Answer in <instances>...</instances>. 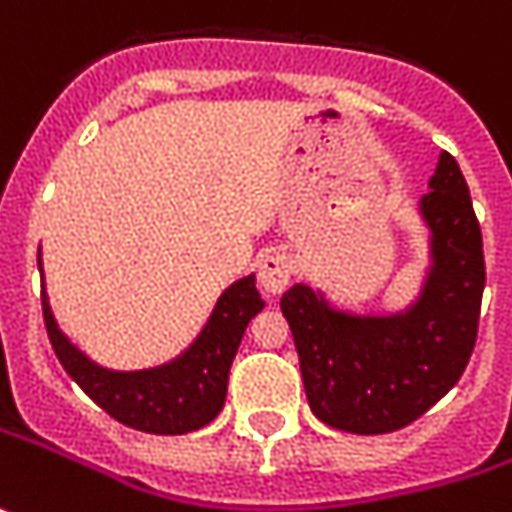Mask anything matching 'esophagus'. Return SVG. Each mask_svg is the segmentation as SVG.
I'll return each mask as SVG.
<instances>
[{
  "label": "esophagus",
  "instance_id": "34e87169",
  "mask_svg": "<svg viewBox=\"0 0 512 512\" xmlns=\"http://www.w3.org/2000/svg\"><path fill=\"white\" fill-rule=\"evenodd\" d=\"M291 274H294V263L286 252H269L257 266V280L266 294H283L289 286Z\"/></svg>",
  "mask_w": 512,
  "mask_h": 512
}]
</instances>
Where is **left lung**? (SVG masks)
Instances as JSON below:
<instances>
[{"label":"left lung","mask_w":512,"mask_h":512,"mask_svg":"<svg viewBox=\"0 0 512 512\" xmlns=\"http://www.w3.org/2000/svg\"><path fill=\"white\" fill-rule=\"evenodd\" d=\"M419 212L431 229V272L414 306L388 317L331 309L297 283L280 297L314 416L337 431L411 425L459 382L476 345L485 252L465 175L439 155Z\"/></svg>","instance_id":"obj_1"}]
</instances>
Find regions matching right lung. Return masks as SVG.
I'll use <instances>...</instances> for the list:
<instances>
[{"label": "right lung", "mask_w": 512, "mask_h": 512, "mask_svg": "<svg viewBox=\"0 0 512 512\" xmlns=\"http://www.w3.org/2000/svg\"><path fill=\"white\" fill-rule=\"evenodd\" d=\"M260 309L263 300L255 289V274H249L223 291L201 337L178 360L150 371H107L87 360L59 331L47 294L42 291L47 337L64 371L79 382L81 391L98 408H104L121 425L161 436L198 431L221 414L229 368L238 354L243 331Z\"/></svg>", "instance_id": "1"}]
</instances>
